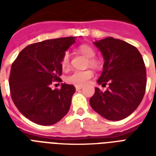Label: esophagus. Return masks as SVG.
Returning a JSON list of instances; mask_svg holds the SVG:
<instances>
[{
    "mask_svg": "<svg viewBox=\"0 0 156 156\" xmlns=\"http://www.w3.org/2000/svg\"><path fill=\"white\" fill-rule=\"evenodd\" d=\"M83 86H75V88H76V90H81V89H83Z\"/></svg>",
    "mask_w": 156,
    "mask_h": 156,
    "instance_id": "obj_1",
    "label": "esophagus"
}]
</instances>
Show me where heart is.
Returning a JSON list of instances; mask_svg holds the SVG:
<instances>
[{
	"instance_id": "heart-1",
	"label": "heart",
	"mask_w": 156,
	"mask_h": 156,
	"mask_svg": "<svg viewBox=\"0 0 156 156\" xmlns=\"http://www.w3.org/2000/svg\"><path fill=\"white\" fill-rule=\"evenodd\" d=\"M78 51L84 56H87L89 60V65L92 67H98L99 62L97 60L94 59L95 56V50L89 45L83 44L78 48ZM69 66V55L68 52L64 54L61 60V67L66 69ZM93 77V72L90 69L87 70H74L66 78V81L70 84L76 86H83L88 83V81Z\"/></svg>"
}]
</instances>
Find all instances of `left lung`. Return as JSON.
<instances>
[{
	"label": "left lung",
	"mask_w": 156,
	"mask_h": 156,
	"mask_svg": "<svg viewBox=\"0 0 156 156\" xmlns=\"http://www.w3.org/2000/svg\"><path fill=\"white\" fill-rule=\"evenodd\" d=\"M94 44L104 60L97 83L102 86L108 83L109 87L105 91L95 88L90 106L107 120L125 119L135 111L145 94L147 73L143 56L134 46L112 37Z\"/></svg>",
	"instance_id": "1"
}]
</instances>
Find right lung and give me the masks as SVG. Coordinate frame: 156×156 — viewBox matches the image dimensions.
<instances>
[{"label":"right lung","instance_id":"obj_1","mask_svg":"<svg viewBox=\"0 0 156 156\" xmlns=\"http://www.w3.org/2000/svg\"><path fill=\"white\" fill-rule=\"evenodd\" d=\"M76 37L48 40L27 46L11 66L9 88L13 103L23 116L40 126H51L68 113L74 86L61 83V89L51 88L60 81L64 54Z\"/></svg>","mask_w":156,"mask_h":156}]
</instances>
